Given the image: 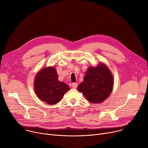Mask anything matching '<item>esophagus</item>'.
Segmentation results:
<instances>
[{
	"mask_svg": "<svg viewBox=\"0 0 148 148\" xmlns=\"http://www.w3.org/2000/svg\"><path fill=\"white\" fill-rule=\"evenodd\" d=\"M78 86V84L77 83H73L72 84V87L74 88H76Z\"/></svg>",
	"mask_w": 148,
	"mask_h": 148,
	"instance_id": "1",
	"label": "esophagus"
}]
</instances>
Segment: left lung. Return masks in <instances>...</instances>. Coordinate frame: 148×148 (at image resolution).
Wrapping results in <instances>:
<instances>
[{"label": "left lung", "instance_id": "1", "mask_svg": "<svg viewBox=\"0 0 148 148\" xmlns=\"http://www.w3.org/2000/svg\"><path fill=\"white\" fill-rule=\"evenodd\" d=\"M114 86L113 77L107 66L101 63L97 67L88 68L84 81L77 90L92 103H101L111 93Z\"/></svg>", "mask_w": 148, "mask_h": 148}]
</instances>
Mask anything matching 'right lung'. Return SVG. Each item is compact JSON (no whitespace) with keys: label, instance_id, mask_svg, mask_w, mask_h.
<instances>
[{"label":"right lung","instance_id":"right-lung-1","mask_svg":"<svg viewBox=\"0 0 148 148\" xmlns=\"http://www.w3.org/2000/svg\"><path fill=\"white\" fill-rule=\"evenodd\" d=\"M34 85L37 97L50 105L60 102L70 90L67 84L58 81L56 70L51 67L42 69L37 73Z\"/></svg>","mask_w":148,"mask_h":148}]
</instances>
